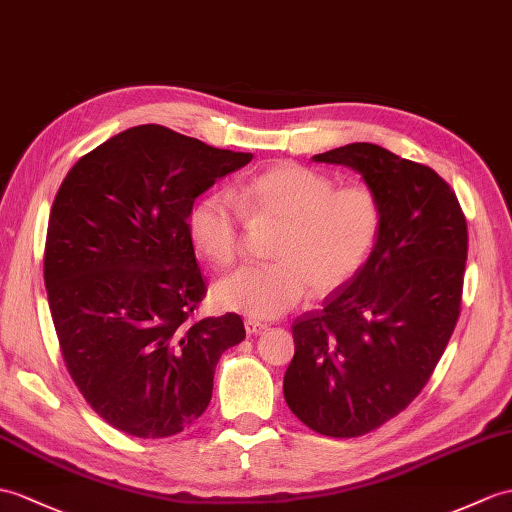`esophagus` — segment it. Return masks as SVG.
<instances>
[{
  "mask_svg": "<svg viewBox=\"0 0 512 512\" xmlns=\"http://www.w3.org/2000/svg\"><path fill=\"white\" fill-rule=\"evenodd\" d=\"M244 327H246L248 334H261V331H264L268 325L266 323H259V320H255V318H246L244 320Z\"/></svg>",
  "mask_w": 512,
  "mask_h": 512,
  "instance_id": "1",
  "label": "esophagus"
}]
</instances>
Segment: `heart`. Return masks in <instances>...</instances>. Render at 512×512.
I'll return each mask as SVG.
<instances>
[{"mask_svg":"<svg viewBox=\"0 0 512 512\" xmlns=\"http://www.w3.org/2000/svg\"><path fill=\"white\" fill-rule=\"evenodd\" d=\"M246 221L253 229H279L270 246L275 264L235 272L213 296L227 310L275 318L307 288L327 296L360 275L382 235L384 207L368 183L336 185L307 165L277 163L246 178L231 198H200L187 216V233L202 259L229 268L244 257Z\"/></svg>","mask_w":512,"mask_h":512,"instance_id":"1","label":"heart"}]
</instances>
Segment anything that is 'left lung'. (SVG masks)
I'll return each mask as SVG.
<instances>
[{
	"label": "left lung",
	"instance_id": "1",
	"mask_svg": "<svg viewBox=\"0 0 512 512\" xmlns=\"http://www.w3.org/2000/svg\"><path fill=\"white\" fill-rule=\"evenodd\" d=\"M314 161L358 170L384 224L360 275L292 323L283 395L310 430L355 438L406 410L445 353L462 307L467 218L432 168L382 146L349 144Z\"/></svg>",
	"mask_w": 512,
	"mask_h": 512
}]
</instances>
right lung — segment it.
<instances>
[{
	"mask_svg": "<svg viewBox=\"0 0 512 512\" xmlns=\"http://www.w3.org/2000/svg\"><path fill=\"white\" fill-rule=\"evenodd\" d=\"M251 159L144 124L80 157L58 187L47 301L71 379L115 430L183 432L209 406L220 355L246 338L233 312L196 318L207 283L187 216L196 196Z\"/></svg>",
	"mask_w": 512,
	"mask_h": 512,
	"instance_id": "add662e5",
	"label": "right lung"
}]
</instances>
